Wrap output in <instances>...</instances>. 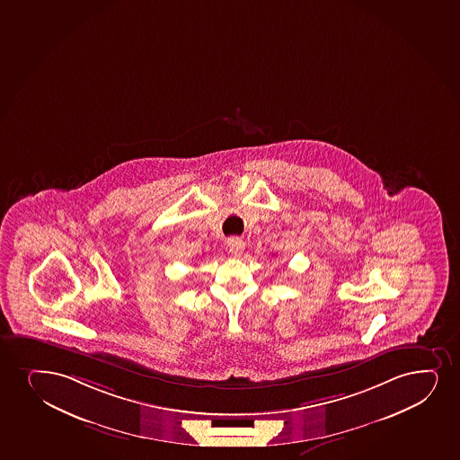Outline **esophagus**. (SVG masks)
Masks as SVG:
<instances>
[{
    "mask_svg": "<svg viewBox=\"0 0 460 460\" xmlns=\"http://www.w3.org/2000/svg\"><path fill=\"white\" fill-rule=\"evenodd\" d=\"M227 246H229V252L235 255V257H240V255L243 254L244 242L242 238H231V240L227 242Z\"/></svg>",
    "mask_w": 460,
    "mask_h": 460,
    "instance_id": "1",
    "label": "esophagus"
}]
</instances>
